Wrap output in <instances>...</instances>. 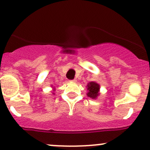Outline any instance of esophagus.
<instances>
[{"instance_id": "obj_1", "label": "esophagus", "mask_w": 150, "mask_h": 150, "mask_svg": "<svg viewBox=\"0 0 150 150\" xmlns=\"http://www.w3.org/2000/svg\"><path fill=\"white\" fill-rule=\"evenodd\" d=\"M70 81H72V82H76L77 80L76 79H73V80H71Z\"/></svg>"}]
</instances>
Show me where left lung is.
Here are the masks:
<instances>
[{
	"label": "left lung",
	"mask_w": 150,
	"mask_h": 150,
	"mask_svg": "<svg viewBox=\"0 0 150 150\" xmlns=\"http://www.w3.org/2000/svg\"><path fill=\"white\" fill-rule=\"evenodd\" d=\"M88 86V92L87 96L89 97L92 98V99H95L99 95V85L97 84L95 82H90L87 85Z\"/></svg>",
	"instance_id": "8db88e82"
}]
</instances>
